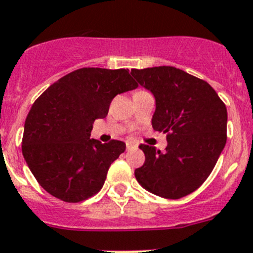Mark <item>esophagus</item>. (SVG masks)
I'll return each mask as SVG.
<instances>
[{
	"label": "esophagus",
	"mask_w": 253,
	"mask_h": 253,
	"mask_svg": "<svg viewBox=\"0 0 253 253\" xmlns=\"http://www.w3.org/2000/svg\"><path fill=\"white\" fill-rule=\"evenodd\" d=\"M137 148V145L136 144H132V142H126V150L129 151V150H133V149Z\"/></svg>",
	"instance_id": "esophagus-1"
}]
</instances>
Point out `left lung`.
Here are the masks:
<instances>
[{"label":"left lung","mask_w":253,"mask_h":253,"mask_svg":"<svg viewBox=\"0 0 253 253\" xmlns=\"http://www.w3.org/2000/svg\"><path fill=\"white\" fill-rule=\"evenodd\" d=\"M155 98L151 125L167 133L166 153L140 145L145 163L135 177L149 192L177 200L206 181L227 142V107L206 81L170 66L131 70Z\"/></svg>","instance_id":"left-lung-1"}]
</instances>
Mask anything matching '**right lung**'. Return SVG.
Returning a JSON list of instances; mask_svg holds the SVG:
<instances>
[{
    "mask_svg": "<svg viewBox=\"0 0 253 253\" xmlns=\"http://www.w3.org/2000/svg\"><path fill=\"white\" fill-rule=\"evenodd\" d=\"M136 87L128 70L84 67L61 78L35 100L25 120L21 149L48 193L80 203L99 192L126 144L90 139L94 121L107 117L117 94Z\"/></svg>",
    "mask_w": 253,
    "mask_h": 253,
    "instance_id": "obj_1",
    "label": "right lung"
}]
</instances>
